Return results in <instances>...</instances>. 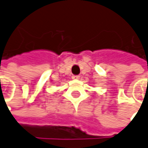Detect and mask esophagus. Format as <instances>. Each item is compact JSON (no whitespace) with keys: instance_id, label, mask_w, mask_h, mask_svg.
<instances>
[{"instance_id":"1","label":"esophagus","mask_w":148,"mask_h":148,"mask_svg":"<svg viewBox=\"0 0 148 148\" xmlns=\"http://www.w3.org/2000/svg\"><path fill=\"white\" fill-rule=\"evenodd\" d=\"M72 79H74V80H78V79H80V76H72Z\"/></svg>"}]
</instances>
